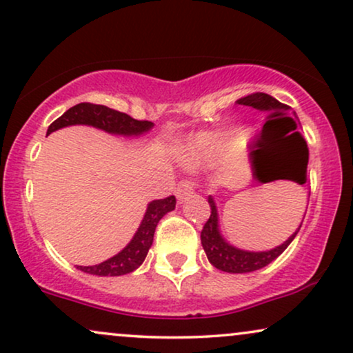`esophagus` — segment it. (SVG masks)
<instances>
[{"label": "esophagus", "mask_w": 353, "mask_h": 353, "mask_svg": "<svg viewBox=\"0 0 353 353\" xmlns=\"http://www.w3.org/2000/svg\"><path fill=\"white\" fill-rule=\"evenodd\" d=\"M193 193H194V185L191 181H181L175 190V196H176L178 203H185V201L190 198Z\"/></svg>", "instance_id": "34e87169"}]
</instances>
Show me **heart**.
Here are the masks:
<instances>
[{
  "instance_id": "b5f03b06",
  "label": "heart",
  "mask_w": 353,
  "mask_h": 353,
  "mask_svg": "<svg viewBox=\"0 0 353 353\" xmlns=\"http://www.w3.org/2000/svg\"><path fill=\"white\" fill-rule=\"evenodd\" d=\"M230 139L228 132H201L188 143L183 159L190 167H208L217 162Z\"/></svg>"
}]
</instances>
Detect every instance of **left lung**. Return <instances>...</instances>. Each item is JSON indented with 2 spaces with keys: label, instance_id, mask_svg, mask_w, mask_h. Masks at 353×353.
I'll return each instance as SVG.
<instances>
[{
  "label": "left lung",
  "instance_id": "left-lung-1",
  "mask_svg": "<svg viewBox=\"0 0 353 353\" xmlns=\"http://www.w3.org/2000/svg\"><path fill=\"white\" fill-rule=\"evenodd\" d=\"M238 103L241 105H248V107H253L256 110H261V112H266L271 113V117H279L274 118L271 121H283L288 125V131H292L290 136H287L285 139H294L296 144H299V150L300 154L296 152V155H294V165L299 170V178H294L296 180V183L303 185L306 181V165H308V149H306V143L305 139L301 137V134L296 130V118L295 112L292 113L295 118L287 117L288 112H290V107L283 105L279 102L277 99H274L272 95L269 94H251L246 95V97L238 100ZM310 198V196H308ZM208 203L210 205V216L209 221L204 223L203 232H201V245L208 254L209 263L212 264L214 268H217L219 271L228 272V274H246V272H253L258 271V269L266 268L268 264H271L274 259L279 258L288 245L294 241V238L299 233L301 223L299 225V228L292 233L290 236L287 238L283 243H281L276 248L272 250H266V251H248V250H241L233 246L232 243L223 238L222 232H221V222H219V210H217V204L214 196H209ZM305 217V216H303ZM303 222V221H301Z\"/></svg>",
  "mask_w": 353,
  "mask_h": 353
}]
</instances>
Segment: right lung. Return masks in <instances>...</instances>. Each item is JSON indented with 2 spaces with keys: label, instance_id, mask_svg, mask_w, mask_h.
<instances>
[{
  "label": "right lung",
  "instance_id": "obj_1",
  "mask_svg": "<svg viewBox=\"0 0 353 353\" xmlns=\"http://www.w3.org/2000/svg\"><path fill=\"white\" fill-rule=\"evenodd\" d=\"M74 125H85L94 126L97 130H102L108 134L123 136V137H139L152 130L154 123L150 121H137L126 113L117 112V110L105 107V105H94V103H77L70 110H66L58 120H54L48 126L47 134H52L53 131L61 130L66 126ZM176 199L175 196L165 199L150 201L145 209L143 221L139 223L134 236L131 241L123 248L120 253H117L112 258H108L103 263L94 264V266H77L82 272L92 274V276H125L136 271L141 264L144 263L145 256L149 253V248L152 246L154 232L160 219L165 214L172 212L175 209Z\"/></svg>",
  "mask_w": 353,
  "mask_h": 353
}]
</instances>
